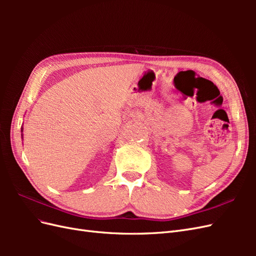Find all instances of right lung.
Returning <instances> with one entry per match:
<instances>
[{
  "label": "right lung",
  "instance_id": "obj_1",
  "mask_svg": "<svg viewBox=\"0 0 256 256\" xmlns=\"http://www.w3.org/2000/svg\"><path fill=\"white\" fill-rule=\"evenodd\" d=\"M21 131H22V130H21Z\"/></svg>",
  "mask_w": 256,
  "mask_h": 256
}]
</instances>
